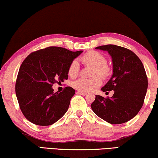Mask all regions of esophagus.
I'll list each match as a JSON object with an SVG mask.
<instances>
[{
	"mask_svg": "<svg viewBox=\"0 0 158 158\" xmlns=\"http://www.w3.org/2000/svg\"><path fill=\"white\" fill-rule=\"evenodd\" d=\"M77 94H81V95H83V96H85L87 94L86 92H84V91H77Z\"/></svg>",
	"mask_w": 158,
	"mask_h": 158,
	"instance_id": "1",
	"label": "esophagus"
}]
</instances>
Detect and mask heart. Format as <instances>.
I'll list each match as a JSON object with an SVG mask.
<instances>
[{"mask_svg": "<svg viewBox=\"0 0 158 158\" xmlns=\"http://www.w3.org/2000/svg\"><path fill=\"white\" fill-rule=\"evenodd\" d=\"M81 60L86 64L94 66L92 78L81 77L72 81V86L77 90L81 91H89L102 84V77H106L110 73V68L107 65L106 58L103 54L97 51H89L81 56ZM79 70V65L76 60L70 63L68 74L70 77L77 76Z\"/></svg>", "mask_w": 158, "mask_h": 158, "instance_id": "b5f03b06", "label": "heart"}]
</instances>
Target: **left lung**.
<instances>
[{
	"instance_id": "1",
	"label": "left lung",
	"mask_w": 158,
	"mask_h": 158,
	"mask_svg": "<svg viewBox=\"0 0 158 158\" xmlns=\"http://www.w3.org/2000/svg\"><path fill=\"white\" fill-rule=\"evenodd\" d=\"M96 49L107 51L111 56L114 73L102 91H114V94L110 98L96 95L91 109L108 123H126L138 114L144 103L148 89L144 66L133 52L123 47L106 44Z\"/></svg>"
}]
</instances>
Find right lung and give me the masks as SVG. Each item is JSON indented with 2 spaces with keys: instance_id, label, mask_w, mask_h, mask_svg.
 Returning a JSON list of instances; mask_svg holds the SVG:
<instances>
[{
  "instance_id": "add662e5",
  "label": "right lung",
  "mask_w": 158,
  "mask_h": 158,
  "mask_svg": "<svg viewBox=\"0 0 158 158\" xmlns=\"http://www.w3.org/2000/svg\"><path fill=\"white\" fill-rule=\"evenodd\" d=\"M81 52L48 47L25 59L16 79L15 94L28 121L37 126H50L65 114L75 90L67 86L62 92L54 93L52 86L68 79L70 63Z\"/></svg>"
}]
</instances>
